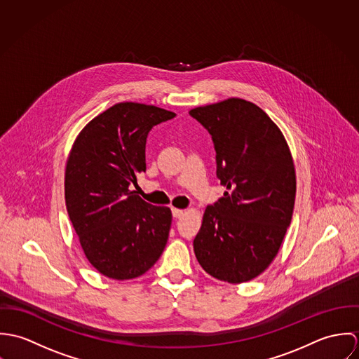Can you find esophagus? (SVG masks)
<instances>
[{
	"instance_id": "obj_1",
	"label": "esophagus",
	"mask_w": 359,
	"mask_h": 359,
	"mask_svg": "<svg viewBox=\"0 0 359 359\" xmlns=\"http://www.w3.org/2000/svg\"><path fill=\"white\" fill-rule=\"evenodd\" d=\"M171 211H172V217H174V218H181V217L185 214V210L175 208V207H172V208H171Z\"/></svg>"
}]
</instances>
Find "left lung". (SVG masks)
Instances as JSON below:
<instances>
[{"instance_id":"1","label":"left lung","mask_w":359,"mask_h":359,"mask_svg":"<svg viewBox=\"0 0 359 359\" xmlns=\"http://www.w3.org/2000/svg\"><path fill=\"white\" fill-rule=\"evenodd\" d=\"M189 114L210 133L224 196L207 205L194 250L212 278L243 283L264 272L283 242L296 172L278 126L255 103L229 98Z\"/></svg>"}]
</instances>
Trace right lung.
<instances>
[{
  "instance_id": "right-lung-1",
  "label": "right lung",
  "mask_w": 359,
  "mask_h": 359,
  "mask_svg": "<svg viewBox=\"0 0 359 359\" xmlns=\"http://www.w3.org/2000/svg\"><path fill=\"white\" fill-rule=\"evenodd\" d=\"M175 113L144 103L113 104L76 138L65 172L69 218L87 259L102 275H144L160 258L171 210L142 201L133 187L145 172L149 131Z\"/></svg>"
}]
</instances>
